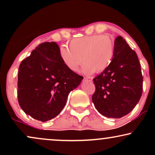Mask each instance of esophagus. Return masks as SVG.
Wrapping results in <instances>:
<instances>
[{
  "label": "esophagus",
  "mask_w": 155,
  "mask_h": 155,
  "mask_svg": "<svg viewBox=\"0 0 155 155\" xmlns=\"http://www.w3.org/2000/svg\"><path fill=\"white\" fill-rule=\"evenodd\" d=\"M84 81H91L92 79L91 77H84Z\"/></svg>",
  "instance_id": "1"
}]
</instances>
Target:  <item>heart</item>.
Here are the masks:
<instances>
[{
    "mask_svg": "<svg viewBox=\"0 0 155 155\" xmlns=\"http://www.w3.org/2000/svg\"><path fill=\"white\" fill-rule=\"evenodd\" d=\"M114 55V43L108 35H93L73 39L69 48L63 46L60 56L69 70L76 71L81 63H84L81 72L91 74L101 73L111 63Z\"/></svg>",
    "mask_w": 155,
    "mask_h": 155,
    "instance_id": "obj_1",
    "label": "heart"
}]
</instances>
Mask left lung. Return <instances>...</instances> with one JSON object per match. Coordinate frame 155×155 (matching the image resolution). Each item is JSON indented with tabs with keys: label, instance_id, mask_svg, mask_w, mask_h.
<instances>
[{
	"label": "left lung",
	"instance_id": "obj_1",
	"mask_svg": "<svg viewBox=\"0 0 155 155\" xmlns=\"http://www.w3.org/2000/svg\"><path fill=\"white\" fill-rule=\"evenodd\" d=\"M95 92L92 103L108 118H121L139 101L143 76L136 51L119 35L114 40V55L106 70L93 79Z\"/></svg>",
	"mask_w": 155,
	"mask_h": 155
}]
</instances>
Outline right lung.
<instances>
[{"instance_id": "add662e5", "label": "right lung", "mask_w": 155, "mask_h": 155, "mask_svg": "<svg viewBox=\"0 0 155 155\" xmlns=\"http://www.w3.org/2000/svg\"><path fill=\"white\" fill-rule=\"evenodd\" d=\"M82 79L83 76L64 65L59 46L55 42L39 44L19 65V106L35 120H50L61 112L70 92L77 87Z\"/></svg>"}]
</instances>
